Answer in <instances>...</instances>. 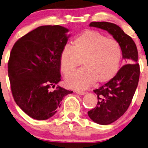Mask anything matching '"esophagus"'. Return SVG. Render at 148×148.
I'll list each match as a JSON object with an SVG mask.
<instances>
[{
  "label": "esophagus",
  "instance_id": "obj_1",
  "mask_svg": "<svg viewBox=\"0 0 148 148\" xmlns=\"http://www.w3.org/2000/svg\"><path fill=\"white\" fill-rule=\"evenodd\" d=\"M76 92L78 95H84L86 93L84 91H82V90H76Z\"/></svg>",
  "mask_w": 148,
  "mask_h": 148
}]
</instances>
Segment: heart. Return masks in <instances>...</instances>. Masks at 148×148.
<instances>
[{
    "label": "heart",
    "mask_w": 148,
    "mask_h": 148,
    "mask_svg": "<svg viewBox=\"0 0 148 148\" xmlns=\"http://www.w3.org/2000/svg\"><path fill=\"white\" fill-rule=\"evenodd\" d=\"M122 53L117 40L97 31L84 32L74 39L72 46L66 45L61 52V70L64 74L72 72L82 61L84 67L67 76L66 84L80 89L95 82L102 84L110 81L119 70Z\"/></svg>",
    "instance_id": "b5f03b06"
}]
</instances>
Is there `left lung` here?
Instances as JSON below:
<instances>
[{
  "label": "left lung",
  "mask_w": 148,
  "mask_h": 148,
  "mask_svg": "<svg viewBox=\"0 0 148 148\" xmlns=\"http://www.w3.org/2000/svg\"><path fill=\"white\" fill-rule=\"evenodd\" d=\"M89 26L101 28L112 34L121 45L123 58L128 63L109 82L93 90L98 102L94 109L88 112V116L99 125H110L125 113L133 99L140 74L138 52L131 37L119 25L106 21H94Z\"/></svg>",
  "instance_id": "obj_1"
}]
</instances>
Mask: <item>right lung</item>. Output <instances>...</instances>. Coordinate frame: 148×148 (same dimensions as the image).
Here are the masks:
<instances>
[{
  "label": "right lung",
  "instance_id": "right-lung-1",
  "mask_svg": "<svg viewBox=\"0 0 148 148\" xmlns=\"http://www.w3.org/2000/svg\"><path fill=\"white\" fill-rule=\"evenodd\" d=\"M68 29L42 25L16 41L8 62L11 89L17 105L32 119L51 118L63 98L72 93L58 86L61 80L60 54L68 42Z\"/></svg>",
  "mask_w": 148,
  "mask_h": 148
}]
</instances>
